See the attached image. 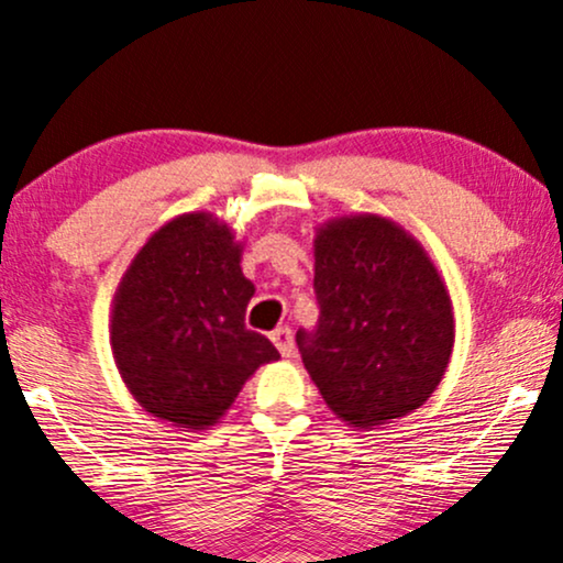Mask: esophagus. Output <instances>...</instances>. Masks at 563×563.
Segmentation results:
<instances>
[{
	"instance_id": "34e87169",
	"label": "esophagus",
	"mask_w": 563,
	"mask_h": 563,
	"mask_svg": "<svg viewBox=\"0 0 563 563\" xmlns=\"http://www.w3.org/2000/svg\"><path fill=\"white\" fill-rule=\"evenodd\" d=\"M273 343L277 351H280L283 358H294L296 343H294V332H290V327H277L273 332Z\"/></svg>"
}]
</instances>
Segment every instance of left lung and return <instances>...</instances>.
<instances>
[{
	"mask_svg": "<svg viewBox=\"0 0 563 563\" xmlns=\"http://www.w3.org/2000/svg\"><path fill=\"white\" fill-rule=\"evenodd\" d=\"M314 290L319 324L296 343L327 408L355 431L421 408L454 347L450 290L421 241L376 212L327 220Z\"/></svg>",
	"mask_w": 563,
	"mask_h": 563,
	"instance_id": "8db88e82",
	"label": "left lung"
}]
</instances>
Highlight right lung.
<instances>
[{
	"instance_id": "add662e5",
	"label": "right lung",
	"mask_w": 563,
	"mask_h": 563,
	"mask_svg": "<svg viewBox=\"0 0 563 563\" xmlns=\"http://www.w3.org/2000/svg\"><path fill=\"white\" fill-rule=\"evenodd\" d=\"M241 254L244 241L229 223L184 212L151 233L113 294L119 374L142 408L176 429L216 426L249 376L280 358L244 324L254 283L241 273Z\"/></svg>"
}]
</instances>
